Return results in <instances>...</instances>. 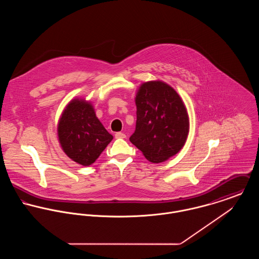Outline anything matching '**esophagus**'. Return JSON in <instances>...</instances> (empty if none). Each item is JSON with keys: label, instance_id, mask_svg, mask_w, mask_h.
Returning <instances> with one entry per match:
<instances>
[{"label": "esophagus", "instance_id": "obj_1", "mask_svg": "<svg viewBox=\"0 0 259 259\" xmlns=\"http://www.w3.org/2000/svg\"><path fill=\"white\" fill-rule=\"evenodd\" d=\"M114 138H115V139H125L126 136H125L123 133H116V134L114 135Z\"/></svg>", "mask_w": 259, "mask_h": 259}]
</instances>
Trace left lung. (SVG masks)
Wrapping results in <instances>:
<instances>
[{"label":"left lung","mask_w":259,"mask_h":259,"mask_svg":"<svg viewBox=\"0 0 259 259\" xmlns=\"http://www.w3.org/2000/svg\"><path fill=\"white\" fill-rule=\"evenodd\" d=\"M136 131L130 138L145 157L158 163L184 148L189 120L179 94L161 80L141 84L137 96Z\"/></svg>","instance_id":"left-lung-1"}]
</instances>
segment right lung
Segmentation results:
<instances>
[{
  "label": "right lung",
  "mask_w": 259,
  "mask_h": 259,
  "mask_svg": "<svg viewBox=\"0 0 259 259\" xmlns=\"http://www.w3.org/2000/svg\"><path fill=\"white\" fill-rule=\"evenodd\" d=\"M58 137L65 153L78 164L94 163L112 140L96 115L93 105L81 99H74L63 111Z\"/></svg>",
  "instance_id": "add662e5"
}]
</instances>
